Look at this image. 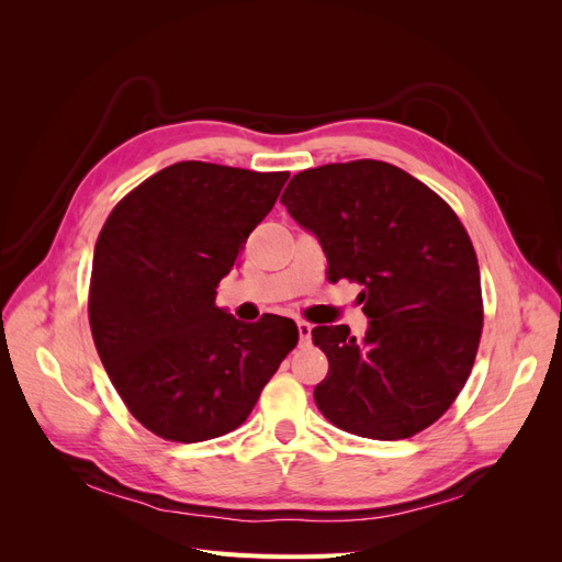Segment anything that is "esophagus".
Masks as SVG:
<instances>
[{"instance_id": "obj_1", "label": "esophagus", "mask_w": 562, "mask_h": 562, "mask_svg": "<svg viewBox=\"0 0 562 562\" xmlns=\"http://www.w3.org/2000/svg\"><path fill=\"white\" fill-rule=\"evenodd\" d=\"M297 333H300V345H310L312 323L310 321H297Z\"/></svg>"}]
</instances>
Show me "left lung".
<instances>
[{"label":"left lung","instance_id":"8db88e82","mask_svg":"<svg viewBox=\"0 0 562 562\" xmlns=\"http://www.w3.org/2000/svg\"><path fill=\"white\" fill-rule=\"evenodd\" d=\"M328 258V281L361 283L363 339L316 326L328 375L314 401L337 429L401 440L443 417L483 333L481 269L457 213L427 184L375 159L307 168L281 194Z\"/></svg>","mask_w":562,"mask_h":562}]
</instances>
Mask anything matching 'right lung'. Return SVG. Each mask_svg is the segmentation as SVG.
Here are the masks:
<instances>
[{"instance_id":"obj_1","label":"right lung","mask_w":562,"mask_h":562,"mask_svg":"<svg viewBox=\"0 0 562 562\" xmlns=\"http://www.w3.org/2000/svg\"><path fill=\"white\" fill-rule=\"evenodd\" d=\"M288 171L180 161L131 190L98 234L91 335L128 413L173 443L241 427L297 345L293 318L241 323L215 304Z\"/></svg>"}]
</instances>
